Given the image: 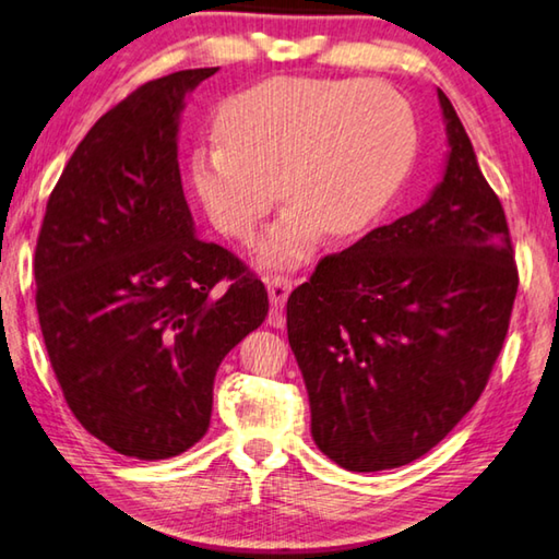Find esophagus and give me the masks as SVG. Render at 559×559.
Masks as SVG:
<instances>
[{
  "label": "esophagus",
  "instance_id": "34e87169",
  "mask_svg": "<svg viewBox=\"0 0 559 559\" xmlns=\"http://www.w3.org/2000/svg\"><path fill=\"white\" fill-rule=\"evenodd\" d=\"M267 292H270V305H272V309L274 312H280L282 307H285V301H287V297H289V292H292V280L289 277H270L267 280Z\"/></svg>",
  "mask_w": 559,
  "mask_h": 559
}]
</instances>
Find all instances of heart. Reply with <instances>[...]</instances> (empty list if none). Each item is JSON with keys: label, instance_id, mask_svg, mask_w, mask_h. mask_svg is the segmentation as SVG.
Returning a JSON list of instances; mask_svg holds the SVG:
<instances>
[{"label": "heart", "instance_id": "1", "mask_svg": "<svg viewBox=\"0 0 559 559\" xmlns=\"http://www.w3.org/2000/svg\"><path fill=\"white\" fill-rule=\"evenodd\" d=\"M223 141L193 155L213 223L250 240L277 200L292 207L260 245L270 267H292L319 230L349 240L377 223L416 155L408 100L379 81L274 76L227 100Z\"/></svg>", "mask_w": 559, "mask_h": 559}]
</instances>
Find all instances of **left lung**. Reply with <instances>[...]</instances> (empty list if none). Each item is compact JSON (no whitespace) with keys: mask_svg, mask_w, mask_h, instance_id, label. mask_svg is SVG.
Returning <instances> with one entry per match:
<instances>
[{"mask_svg":"<svg viewBox=\"0 0 559 559\" xmlns=\"http://www.w3.org/2000/svg\"><path fill=\"white\" fill-rule=\"evenodd\" d=\"M443 180L411 215L317 264L287 299L319 451L354 473L406 465L453 431L506 342L518 267L508 219L438 88Z\"/></svg>","mask_w":559,"mask_h":559,"instance_id":"8db88e82","label":"left lung"}]
</instances>
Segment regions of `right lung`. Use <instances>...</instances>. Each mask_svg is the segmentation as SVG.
Instances as JSON below:
<instances>
[{"instance_id": "add662e5", "label": "right lung", "mask_w": 559, "mask_h": 559, "mask_svg": "<svg viewBox=\"0 0 559 559\" xmlns=\"http://www.w3.org/2000/svg\"><path fill=\"white\" fill-rule=\"evenodd\" d=\"M148 81L104 114L51 190L36 312L71 414L116 453L173 459L207 433L219 361L267 317L262 282L195 235L178 168L186 96Z\"/></svg>"}]
</instances>
